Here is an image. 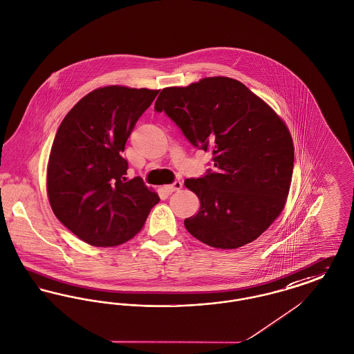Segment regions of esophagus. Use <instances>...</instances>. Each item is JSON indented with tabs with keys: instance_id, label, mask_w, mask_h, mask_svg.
I'll list each match as a JSON object with an SVG mask.
<instances>
[{
	"instance_id": "1",
	"label": "esophagus",
	"mask_w": 354,
	"mask_h": 354,
	"mask_svg": "<svg viewBox=\"0 0 354 354\" xmlns=\"http://www.w3.org/2000/svg\"><path fill=\"white\" fill-rule=\"evenodd\" d=\"M181 187H183V183L177 180V181H174L173 184L165 186V190H167L168 193H173V192H177V190H180Z\"/></svg>"
}]
</instances>
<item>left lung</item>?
<instances>
[{"label":"left lung","mask_w":354,"mask_h":354,"mask_svg":"<svg viewBox=\"0 0 354 354\" xmlns=\"http://www.w3.org/2000/svg\"><path fill=\"white\" fill-rule=\"evenodd\" d=\"M154 111L167 113L194 148L213 154V170L185 181L201 201L186 230L218 249L260 237L282 212L292 183L295 148L283 121L229 77L165 88Z\"/></svg>","instance_id":"obj_1"}]
</instances>
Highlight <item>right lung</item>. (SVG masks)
I'll use <instances>...</instances> for the list:
<instances>
[{"mask_svg":"<svg viewBox=\"0 0 354 354\" xmlns=\"http://www.w3.org/2000/svg\"><path fill=\"white\" fill-rule=\"evenodd\" d=\"M158 91L105 86L62 120L48 164L49 203L59 223L93 246L133 239L160 197L140 177L127 180L125 144Z\"/></svg>","mask_w":354,"mask_h":354,"instance_id":"add662e5","label":"right lung"}]
</instances>
